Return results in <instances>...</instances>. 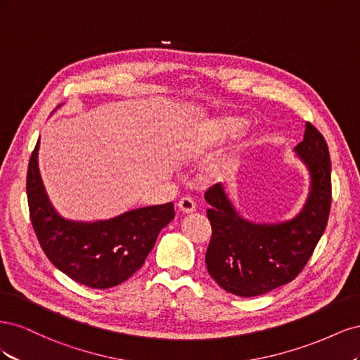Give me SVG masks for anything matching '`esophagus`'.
I'll return each instance as SVG.
<instances>
[{
  "label": "esophagus",
  "instance_id": "obj_1",
  "mask_svg": "<svg viewBox=\"0 0 360 360\" xmlns=\"http://www.w3.org/2000/svg\"><path fill=\"white\" fill-rule=\"evenodd\" d=\"M177 207H179V210H180L181 213L188 214V213L195 212V207H197V205H195V202H193L192 198L184 197V198H181V200L177 202Z\"/></svg>",
  "mask_w": 360,
  "mask_h": 360
}]
</instances>
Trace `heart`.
Wrapping results in <instances>:
<instances>
[{
    "mask_svg": "<svg viewBox=\"0 0 360 360\" xmlns=\"http://www.w3.org/2000/svg\"><path fill=\"white\" fill-rule=\"evenodd\" d=\"M243 126V120L236 117H222L212 120V122H207L202 124L200 130H197V134H195L191 144V150L195 151V153H200V151L222 146L226 141H230L240 134Z\"/></svg>",
    "mask_w": 360,
    "mask_h": 360,
    "instance_id": "1",
    "label": "heart"
}]
</instances>
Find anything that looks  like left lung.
Segmentation results:
<instances>
[{"instance_id":"left-lung-1","label":"left lung","mask_w":360,"mask_h":360,"mask_svg":"<svg viewBox=\"0 0 360 360\" xmlns=\"http://www.w3.org/2000/svg\"><path fill=\"white\" fill-rule=\"evenodd\" d=\"M292 151L308 171L309 192L291 219L271 224L246 219L222 183L204 195L213 230L205 252L207 270L236 296H261L291 282L307 266L328 225L332 201L328 144L307 123L303 139Z\"/></svg>"}]
</instances>
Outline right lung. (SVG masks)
Listing matches in <instances>:
<instances>
[{
  "label": "right lung",
  "instance_id": "right-lung-1",
  "mask_svg": "<svg viewBox=\"0 0 360 360\" xmlns=\"http://www.w3.org/2000/svg\"><path fill=\"white\" fill-rule=\"evenodd\" d=\"M39 147L40 139L30 159L27 197L41 249L53 266L82 285L105 290L122 284L144 264L160 230L174 219V204L139 207L103 221L68 219L48 197Z\"/></svg>",
  "mask_w": 360,
  "mask_h": 360
}]
</instances>
